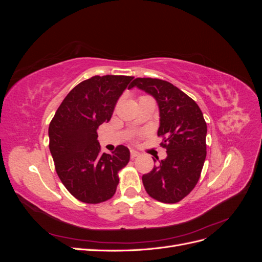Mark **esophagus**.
I'll list each match as a JSON object with an SVG mask.
<instances>
[{
	"label": "esophagus",
	"instance_id": "esophagus-1",
	"mask_svg": "<svg viewBox=\"0 0 262 262\" xmlns=\"http://www.w3.org/2000/svg\"><path fill=\"white\" fill-rule=\"evenodd\" d=\"M130 154H131V158H134L139 155V152H137V150H134V149H131Z\"/></svg>",
	"mask_w": 262,
	"mask_h": 262
}]
</instances>
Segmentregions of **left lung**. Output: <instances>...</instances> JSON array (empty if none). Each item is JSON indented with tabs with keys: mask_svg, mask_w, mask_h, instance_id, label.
<instances>
[{
	"mask_svg": "<svg viewBox=\"0 0 262 262\" xmlns=\"http://www.w3.org/2000/svg\"><path fill=\"white\" fill-rule=\"evenodd\" d=\"M138 87L153 96L160 110L158 137L167 157L142 177L146 192L155 200L176 203L195 187L207 156V123L196 102L178 87L158 78L138 77Z\"/></svg>",
	"mask_w": 262,
	"mask_h": 262,
	"instance_id": "obj_1",
	"label": "left lung"
}]
</instances>
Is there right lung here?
<instances>
[{"label":"right lung","mask_w":262,"mask_h":262,"mask_svg":"<svg viewBox=\"0 0 262 262\" xmlns=\"http://www.w3.org/2000/svg\"><path fill=\"white\" fill-rule=\"evenodd\" d=\"M132 76H93L71 91L49 125V148L62 184L77 200L100 203L112 198L118 171L129 163L130 150L119 145L100 152L97 129L108 122Z\"/></svg>","instance_id":"1"}]
</instances>
